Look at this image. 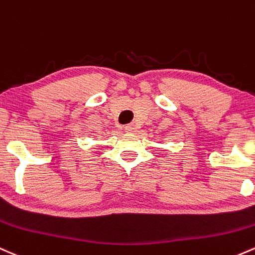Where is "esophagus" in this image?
<instances>
[{
	"label": "esophagus",
	"mask_w": 255,
	"mask_h": 255,
	"mask_svg": "<svg viewBox=\"0 0 255 255\" xmlns=\"http://www.w3.org/2000/svg\"><path fill=\"white\" fill-rule=\"evenodd\" d=\"M125 129H126V132H134V130H135V126L127 125V126H125Z\"/></svg>",
	"instance_id": "esophagus-1"
}]
</instances>
